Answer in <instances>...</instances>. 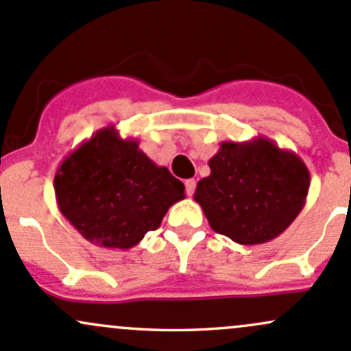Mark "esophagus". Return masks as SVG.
<instances>
[{"mask_svg": "<svg viewBox=\"0 0 351 351\" xmlns=\"http://www.w3.org/2000/svg\"><path fill=\"white\" fill-rule=\"evenodd\" d=\"M184 184H186V194H187V195H192V194H194L195 186H197L195 180H194V179H187L186 182H184Z\"/></svg>", "mask_w": 351, "mask_h": 351, "instance_id": "esophagus-1", "label": "esophagus"}]
</instances>
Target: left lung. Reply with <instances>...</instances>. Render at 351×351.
<instances>
[{"label":"left lung","mask_w":351,"mask_h":351,"mask_svg":"<svg viewBox=\"0 0 351 351\" xmlns=\"http://www.w3.org/2000/svg\"><path fill=\"white\" fill-rule=\"evenodd\" d=\"M208 167L210 176L199 180L194 200L212 230L242 245L278 237L305 206V162L267 137L223 141Z\"/></svg>","instance_id":"1"}]
</instances>
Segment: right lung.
Here are the masks:
<instances>
[{"label":"right lung","instance_id":"add662e5","mask_svg":"<svg viewBox=\"0 0 351 351\" xmlns=\"http://www.w3.org/2000/svg\"><path fill=\"white\" fill-rule=\"evenodd\" d=\"M186 187L152 162L136 139L99 129L62 160L54 176L61 214L90 243L128 250L156 230Z\"/></svg>","mask_w":351,"mask_h":351}]
</instances>
